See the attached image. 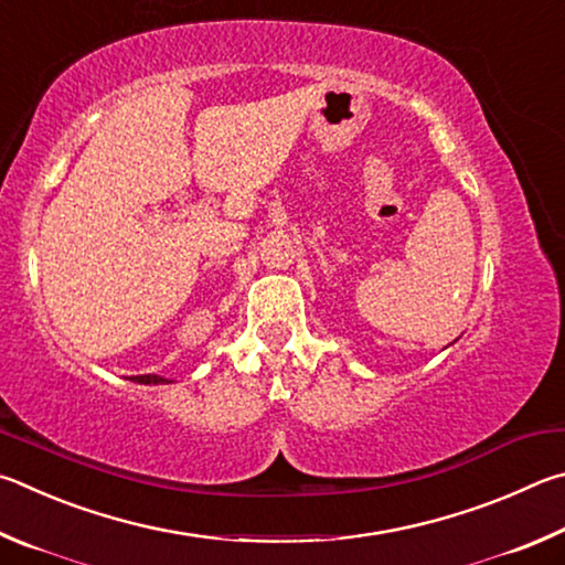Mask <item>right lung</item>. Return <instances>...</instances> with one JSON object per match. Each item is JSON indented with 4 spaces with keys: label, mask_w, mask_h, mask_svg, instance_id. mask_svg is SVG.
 <instances>
[{
    "label": "right lung",
    "mask_w": 565,
    "mask_h": 565,
    "mask_svg": "<svg viewBox=\"0 0 565 565\" xmlns=\"http://www.w3.org/2000/svg\"><path fill=\"white\" fill-rule=\"evenodd\" d=\"M131 382H138V384H168V380L158 377V374H138V377H131Z\"/></svg>",
    "instance_id": "right-lung-1"
}]
</instances>
